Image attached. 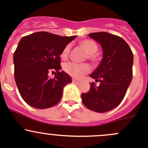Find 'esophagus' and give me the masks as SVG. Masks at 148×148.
Segmentation results:
<instances>
[{"label":"esophagus","mask_w":148,"mask_h":148,"mask_svg":"<svg viewBox=\"0 0 148 148\" xmlns=\"http://www.w3.org/2000/svg\"><path fill=\"white\" fill-rule=\"evenodd\" d=\"M72 81H73V84H78L80 83V81H77V80H75V79H73L72 80Z\"/></svg>","instance_id":"esophagus-1"}]
</instances>
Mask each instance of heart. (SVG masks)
Instances as JSON below:
<instances>
[{"instance_id":"1","label":"heart","mask_w":148,"mask_h":148,"mask_svg":"<svg viewBox=\"0 0 148 148\" xmlns=\"http://www.w3.org/2000/svg\"><path fill=\"white\" fill-rule=\"evenodd\" d=\"M80 45L83 49L87 52L86 58L91 62L93 64H97L99 61V57L97 54L98 51V46L96 43L91 40H84L80 42ZM70 46L67 45L63 49L61 53V57L62 59L67 58L70 54ZM64 70L69 75L76 79H81L86 74L91 71V67L87 63H78L75 62H67L64 64Z\"/></svg>"}]
</instances>
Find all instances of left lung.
I'll use <instances>...</instances> for the list:
<instances>
[{
	"mask_svg": "<svg viewBox=\"0 0 148 148\" xmlns=\"http://www.w3.org/2000/svg\"><path fill=\"white\" fill-rule=\"evenodd\" d=\"M100 43L103 58L90 77L99 82L90 83L88 92L81 94L84 105L97 112H105L120 105L132 81L134 55L122 38L105 32L88 35Z\"/></svg>",
	"mask_w": 148,
	"mask_h": 148,
	"instance_id": "8db88e82",
	"label": "left lung"
}]
</instances>
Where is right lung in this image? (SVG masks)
Masks as SVG:
<instances>
[{
    "instance_id": "1",
    "label": "right lung",
    "mask_w": 148,
    "mask_h": 148,
    "mask_svg": "<svg viewBox=\"0 0 148 148\" xmlns=\"http://www.w3.org/2000/svg\"><path fill=\"white\" fill-rule=\"evenodd\" d=\"M76 36H62L38 32L22 38L14 53V78L23 100L38 109L57 105L62 99L63 88L72 82L64 72H60L63 49ZM52 69L54 78L47 74ZM54 72V71H53Z\"/></svg>"
}]
</instances>
